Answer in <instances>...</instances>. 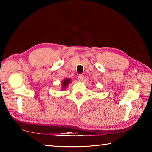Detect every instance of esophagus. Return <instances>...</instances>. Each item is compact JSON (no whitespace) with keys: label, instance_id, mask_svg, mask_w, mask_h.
<instances>
[{"label":"esophagus","instance_id":"obj_1","mask_svg":"<svg viewBox=\"0 0 152 152\" xmlns=\"http://www.w3.org/2000/svg\"><path fill=\"white\" fill-rule=\"evenodd\" d=\"M78 79L80 82H82L83 79H84V76L82 75V74H80V75L78 76Z\"/></svg>","mask_w":152,"mask_h":152}]
</instances>
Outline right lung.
<instances>
[{"instance_id": "obj_1", "label": "right lung", "mask_w": 152, "mask_h": 152, "mask_svg": "<svg viewBox=\"0 0 152 152\" xmlns=\"http://www.w3.org/2000/svg\"><path fill=\"white\" fill-rule=\"evenodd\" d=\"M70 82H71V80L69 78L64 79L63 80V82H62V89H64V88H66L68 86V85L69 84Z\"/></svg>"}]
</instances>
